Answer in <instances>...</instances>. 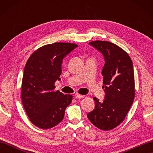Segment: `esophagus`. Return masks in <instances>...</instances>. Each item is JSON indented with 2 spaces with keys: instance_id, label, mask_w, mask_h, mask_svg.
<instances>
[{
  "instance_id": "34e87169",
  "label": "esophagus",
  "mask_w": 153,
  "mask_h": 153,
  "mask_svg": "<svg viewBox=\"0 0 153 153\" xmlns=\"http://www.w3.org/2000/svg\"><path fill=\"white\" fill-rule=\"evenodd\" d=\"M83 97H84L83 95H79V94H76V95H75V98H76V99H82V98H83Z\"/></svg>"
}]
</instances>
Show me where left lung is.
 Masks as SVG:
<instances>
[{"label": "left lung", "mask_w": 153, "mask_h": 153, "mask_svg": "<svg viewBox=\"0 0 153 153\" xmlns=\"http://www.w3.org/2000/svg\"><path fill=\"white\" fill-rule=\"evenodd\" d=\"M103 55L102 70L104 91L102 102L94 97L95 106L87 118L102 130H110L124 120L134 102L135 79L134 66L128 54L109 41H95L89 43Z\"/></svg>", "instance_id": "left-lung-1"}]
</instances>
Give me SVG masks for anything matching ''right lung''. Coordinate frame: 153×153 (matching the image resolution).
I'll return each instance as SVG.
<instances>
[{
  "instance_id": "1",
  "label": "right lung",
  "mask_w": 153,
  "mask_h": 153,
  "mask_svg": "<svg viewBox=\"0 0 153 153\" xmlns=\"http://www.w3.org/2000/svg\"><path fill=\"white\" fill-rule=\"evenodd\" d=\"M77 45L54 43L38 48L29 58L24 68L22 84V100L27 115L35 126L49 129L64 117L65 110L72 96L54 91L60 81L64 58Z\"/></svg>"
}]
</instances>
